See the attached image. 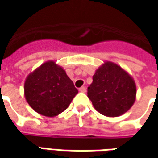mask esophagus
<instances>
[{
	"label": "esophagus",
	"instance_id": "34e87169",
	"mask_svg": "<svg viewBox=\"0 0 158 158\" xmlns=\"http://www.w3.org/2000/svg\"><path fill=\"white\" fill-rule=\"evenodd\" d=\"M79 91L80 92H86V87H84V86H82V87H81V88L79 89Z\"/></svg>",
	"mask_w": 158,
	"mask_h": 158
}]
</instances>
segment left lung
<instances>
[{"label":"left lung","instance_id":"left-lung-1","mask_svg":"<svg viewBox=\"0 0 158 158\" xmlns=\"http://www.w3.org/2000/svg\"><path fill=\"white\" fill-rule=\"evenodd\" d=\"M88 87V98L95 109L108 117L127 112L135 100L136 87L125 70L112 62H106L96 71Z\"/></svg>","mask_w":158,"mask_h":158}]
</instances>
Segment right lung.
<instances>
[{"label": "right lung", "mask_w": 158, "mask_h": 158, "mask_svg": "<svg viewBox=\"0 0 158 158\" xmlns=\"http://www.w3.org/2000/svg\"><path fill=\"white\" fill-rule=\"evenodd\" d=\"M78 93L65 70L53 61L41 65L28 76L24 95L28 104L40 114L53 117L65 111Z\"/></svg>", "instance_id": "obj_1"}]
</instances>
